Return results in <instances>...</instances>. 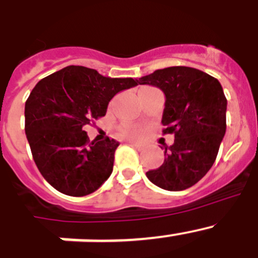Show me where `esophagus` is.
Listing matches in <instances>:
<instances>
[{"label": "esophagus", "mask_w": 258, "mask_h": 258, "mask_svg": "<svg viewBox=\"0 0 258 258\" xmlns=\"http://www.w3.org/2000/svg\"><path fill=\"white\" fill-rule=\"evenodd\" d=\"M131 145L133 146L134 149H137V150H143V149H145V145H142V143H138V142H131Z\"/></svg>", "instance_id": "34e87169"}]
</instances>
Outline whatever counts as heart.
I'll return each mask as SVG.
<instances>
[{
  "instance_id": "obj_1",
  "label": "heart",
  "mask_w": 258,
  "mask_h": 258,
  "mask_svg": "<svg viewBox=\"0 0 258 258\" xmlns=\"http://www.w3.org/2000/svg\"><path fill=\"white\" fill-rule=\"evenodd\" d=\"M120 136L126 137V138H138L142 136V129L134 125H122L120 127Z\"/></svg>"
}]
</instances>
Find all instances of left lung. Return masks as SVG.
Returning a JSON list of instances; mask_svg holds the SVG:
<instances>
[{
	"mask_svg": "<svg viewBox=\"0 0 258 258\" xmlns=\"http://www.w3.org/2000/svg\"><path fill=\"white\" fill-rule=\"evenodd\" d=\"M137 81L163 90V133L174 134V143L165 146L163 165L146 175L164 190H186L211 169L226 132L222 86L211 75L183 66L157 70Z\"/></svg>",
	"mask_w": 258,
	"mask_h": 258,
	"instance_id": "1",
	"label": "left lung"
}]
</instances>
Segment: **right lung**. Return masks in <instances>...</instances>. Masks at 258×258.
Here are the masks:
<instances>
[{"mask_svg":"<svg viewBox=\"0 0 258 258\" xmlns=\"http://www.w3.org/2000/svg\"><path fill=\"white\" fill-rule=\"evenodd\" d=\"M137 80L111 79L68 66L40 80L26 102V134L45 179L59 192L85 197L107 181L118 142L89 141L86 125L106 115L109 101Z\"/></svg>","mask_w":258,"mask_h":258,"instance_id":"obj_1","label":"right lung"}]
</instances>
